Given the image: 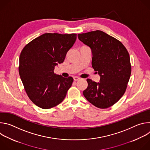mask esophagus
Masks as SVG:
<instances>
[{"mask_svg":"<svg viewBox=\"0 0 150 150\" xmlns=\"http://www.w3.org/2000/svg\"><path fill=\"white\" fill-rule=\"evenodd\" d=\"M80 79H81V78H79V77H78V76H75V77H74V81H79Z\"/></svg>","mask_w":150,"mask_h":150,"instance_id":"esophagus-1","label":"esophagus"}]
</instances>
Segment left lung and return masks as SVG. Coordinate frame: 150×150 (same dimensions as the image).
<instances>
[{
	"mask_svg": "<svg viewBox=\"0 0 150 150\" xmlns=\"http://www.w3.org/2000/svg\"><path fill=\"white\" fill-rule=\"evenodd\" d=\"M78 37L91 48L92 67L100 76L99 82L87 79L88 87L83 94L98 108H110L123 96L129 82V53L120 41L100 30L78 34Z\"/></svg>",
	"mask_w": 150,
	"mask_h": 150,
	"instance_id": "obj_1",
	"label": "left lung"
}]
</instances>
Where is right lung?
<instances>
[{
	"instance_id": "add662e5",
	"label": "right lung",
	"mask_w": 150,
	"mask_h": 150,
	"mask_svg": "<svg viewBox=\"0 0 150 150\" xmlns=\"http://www.w3.org/2000/svg\"><path fill=\"white\" fill-rule=\"evenodd\" d=\"M76 39V34L45 33L21 52L19 74L28 97L39 108L50 109L65 98L74 79L56 75L54 69L63 62Z\"/></svg>"
}]
</instances>
